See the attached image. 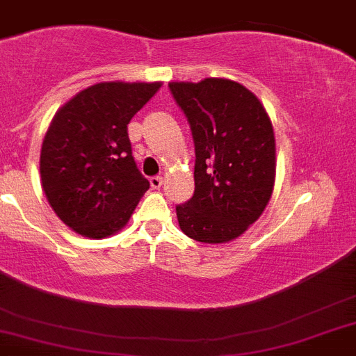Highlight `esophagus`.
Masks as SVG:
<instances>
[{
	"mask_svg": "<svg viewBox=\"0 0 356 356\" xmlns=\"http://www.w3.org/2000/svg\"><path fill=\"white\" fill-rule=\"evenodd\" d=\"M149 185L156 191V188H161L164 185V178L162 176H153V178H149Z\"/></svg>",
	"mask_w": 356,
	"mask_h": 356,
	"instance_id": "esophagus-1",
	"label": "esophagus"
}]
</instances>
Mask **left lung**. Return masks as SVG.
Segmentation results:
<instances>
[{
    "mask_svg": "<svg viewBox=\"0 0 356 356\" xmlns=\"http://www.w3.org/2000/svg\"><path fill=\"white\" fill-rule=\"evenodd\" d=\"M195 145L194 195L176 207L180 229L203 243L242 236L265 211L275 185V134L265 106L236 81L169 83Z\"/></svg>",
    "mask_w": 356,
    "mask_h": 356,
    "instance_id": "1",
    "label": "left lung"
}]
</instances>
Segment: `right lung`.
Returning a JSON list of instances; mask_svg holds the SVG:
<instances>
[{
    "mask_svg": "<svg viewBox=\"0 0 356 356\" xmlns=\"http://www.w3.org/2000/svg\"><path fill=\"white\" fill-rule=\"evenodd\" d=\"M162 83L102 81L56 111L40 149V181L54 213L81 236L127 226L149 181L134 162L127 125Z\"/></svg>",
    "mask_w": 356,
    "mask_h": 356,
    "instance_id": "right-lung-1",
    "label": "right lung"
}]
</instances>
